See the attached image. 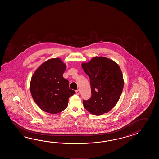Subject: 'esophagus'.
Instances as JSON below:
<instances>
[{"label":"esophagus","instance_id":"esophagus-1","mask_svg":"<svg viewBox=\"0 0 159 159\" xmlns=\"http://www.w3.org/2000/svg\"><path fill=\"white\" fill-rule=\"evenodd\" d=\"M75 93H76V94H77L78 95L80 94V90H77L76 91H75Z\"/></svg>","mask_w":159,"mask_h":159}]
</instances>
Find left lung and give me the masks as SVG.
Masks as SVG:
<instances>
[{
    "mask_svg": "<svg viewBox=\"0 0 159 159\" xmlns=\"http://www.w3.org/2000/svg\"><path fill=\"white\" fill-rule=\"evenodd\" d=\"M82 67L90 78L91 96L84 100V107L95 115L110 111L117 103L123 89L120 68L114 61L104 57H95Z\"/></svg>",
    "mask_w": 159,
    "mask_h": 159,
    "instance_id": "1",
    "label": "left lung"
}]
</instances>
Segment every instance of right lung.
Instances as JSON below:
<instances>
[{"mask_svg":"<svg viewBox=\"0 0 159 159\" xmlns=\"http://www.w3.org/2000/svg\"><path fill=\"white\" fill-rule=\"evenodd\" d=\"M66 65L58 58L45 61L34 73L30 90L34 101L44 111L52 114L67 107L68 99L75 91L63 77Z\"/></svg>","mask_w":159,"mask_h":159,"instance_id":"add662e5","label":"right lung"}]
</instances>
